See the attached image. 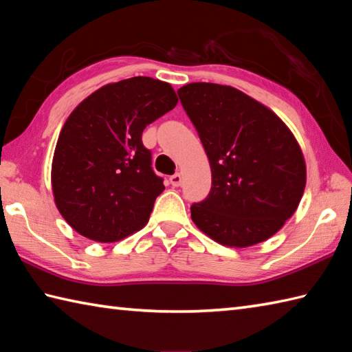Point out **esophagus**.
Segmentation results:
<instances>
[{"label":"esophagus","instance_id":"34e87169","mask_svg":"<svg viewBox=\"0 0 352 352\" xmlns=\"http://www.w3.org/2000/svg\"><path fill=\"white\" fill-rule=\"evenodd\" d=\"M170 184L173 186H179L182 184V176L179 173H175L173 176H170Z\"/></svg>","mask_w":352,"mask_h":352}]
</instances>
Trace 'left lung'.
Here are the masks:
<instances>
[{"label":"left lung","instance_id":"left-lung-1","mask_svg":"<svg viewBox=\"0 0 352 352\" xmlns=\"http://www.w3.org/2000/svg\"><path fill=\"white\" fill-rule=\"evenodd\" d=\"M212 173L191 218L228 247L267 241L294 215L306 186V162L292 132L270 108L229 85L191 82L177 90Z\"/></svg>","mask_w":352,"mask_h":352}]
</instances>
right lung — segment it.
<instances>
[{"instance_id": "obj_1", "label": "right lung", "mask_w": 352, "mask_h": 352, "mask_svg": "<svg viewBox=\"0 0 352 352\" xmlns=\"http://www.w3.org/2000/svg\"><path fill=\"white\" fill-rule=\"evenodd\" d=\"M168 82L149 76L107 84L67 117L52 160L54 200L80 235L114 242L149 221L164 179L142 142L147 124L173 110Z\"/></svg>"}]
</instances>
